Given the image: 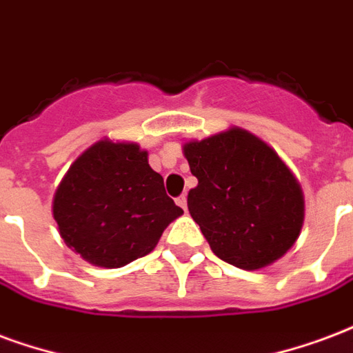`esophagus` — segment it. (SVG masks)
<instances>
[{
	"label": "esophagus",
	"instance_id": "1",
	"mask_svg": "<svg viewBox=\"0 0 353 353\" xmlns=\"http://www.w3.org/2000/svg\"><path fill=\"white\" fill-rule=\"evenodd\" d=\"M176 202L179 208H183V211H187V196H185V194H181V196L177 198Z\"/></svg>",
	"mask_w": 353,
	"mask_h": 353
}]
</instances>
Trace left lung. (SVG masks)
I'll list each match as a JSON object with an SVG mask.
<instances>
[{"label":"left lung","mask_w":353,"mask_h":353,"mask_svg":"<svg viewBox=\"0 0 353 353\" xmlns=\"http://www.w3.org/2000/svg\"><path fill=\"white\" fill-rule=\"evenodd\" d=\"M198 185L189 213L211 250L239 270L268 268L301 234V185L276 151L241 127L183 143Z\"/></svg>","instance_id":"8db88e82"}]
</instances>
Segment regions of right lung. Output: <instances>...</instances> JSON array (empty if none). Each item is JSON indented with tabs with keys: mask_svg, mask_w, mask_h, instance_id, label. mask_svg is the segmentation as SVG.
I'll list each match as a JSON object with an SVG mask.
<instances>
[{
	"mask_svg": "<svg viewBox=\"0 0 353 353\" xmlns=\"http://www.w3.org/2000/svg\"><path fill=\"white\" fill-rule=\"evenodd\" d=\"M52 215L65 245L97 268H123L150 254L183 210L134 142L91 143L57 185Z\"/></svg>",
	"mask_w": 353,
	"mask_h": 353,
	"instance_id": "1",
	"label": "right lung"
}]
</instances>
